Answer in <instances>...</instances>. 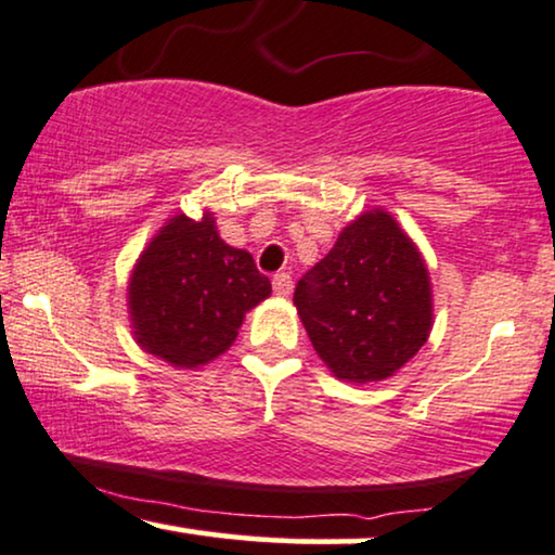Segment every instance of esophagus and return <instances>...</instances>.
<instances>
[{
    "mask_svg": "<svg viewBox=\"0 0 555 555\" xmlns=\"http://www.w3.org/2000/svg\"><path fill=\"white\" fill-rule=\"evenodd\" d=\"M272 291L278 295H291L293 293V278L287 275V272H278L275 278H272Z\"/></svg>",
    "mask_w": 555,
    "mask_h": 555,
    "instance_id": "esophagus-1",
    "label": "esophagus"
}]
</instances>
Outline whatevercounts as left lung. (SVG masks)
Wrapping results in <instances>:
<instances>
[{
  "label": "left lung",
  "instance_id": "left-lung-1",
  "mask_svg": "<svg viewBox=\"0 0 555 555\" xmlns=\"http://www.w3.org/2000/svg\"><path fill=\"white\" fill-rule=\"evenodd\" d=\"M293 300L325 366L356 384L393 376L431 328L422 255L382 209L338 234L331 253L298 280Z\"/></svg>",
  "mask_w": 555,
  "mask_h": 555
}]
</instances>
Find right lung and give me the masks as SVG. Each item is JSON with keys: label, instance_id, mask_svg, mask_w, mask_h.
<instances>
[{"label": "right lung", "instance_id": "obj_1", "mask_svg": "<svg viewBox=\"0 0 555 555\" xmlns=\"http://www.w3.org/2000/svg\"><path fill=\"white\" fill-rule=\"evenodd\" d=\"M270 295L253 255L219 240L215 219L173 217L135 264L128 285L133 328L149 353L181 369L217 359L242 318Z\"/></svg>", "mask_w": 555, "mask_h": 555}]
</instances>
